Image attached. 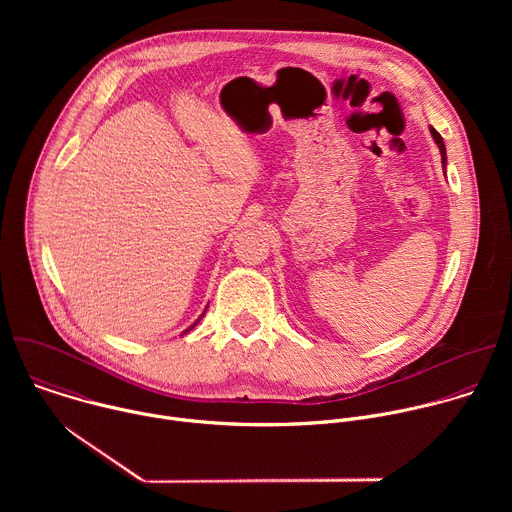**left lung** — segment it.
Instances as JSON below:
<instances>
[{
	"label": "left lung",
	"mask_w": 512,
	"mask_h": 512,
	"mask_svg": "<svg viewBox=\"0 0 512 512\" xmlns=\"http://www.w3.org/2000/svg\"><path fill=\"white\" fill-rule=\"evenodd\" d=\"M429 131H431V137H433V141L437 143V148H440V154H442V164H444V174H446V162H448V158H446V143H444L442 135L437 133L433 127H429Z\"/></svg>",
	"instance_id": "8db88e82"
}]
</instances>
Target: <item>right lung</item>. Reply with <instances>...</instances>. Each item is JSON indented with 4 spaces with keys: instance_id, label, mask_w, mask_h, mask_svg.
Listing matches in <instances>:
<instances>
[{
    "instance_id": "1",
    "label": "right lung",
    "mask_w": 512,
    "mask_h": 512,
    "mask_svg": "<svg viewBox=\"0 0 512 512\" xmlns=\"http://www.w3.org/2000/svg\"><path fill=\"white\" fill-rule=\"evenodd\" d=\"M204 314H206V310H204V312H202V316H204ZM202 316H200V318H202ZM200 318H198V320H196V322H194V324H192V326H190V328H188V330H192V328H194V326H196V324H198V322H200ZM188 330H186V332H188ZM186 332H184V334H186Z\"/></svg>"
}]
</instances>
